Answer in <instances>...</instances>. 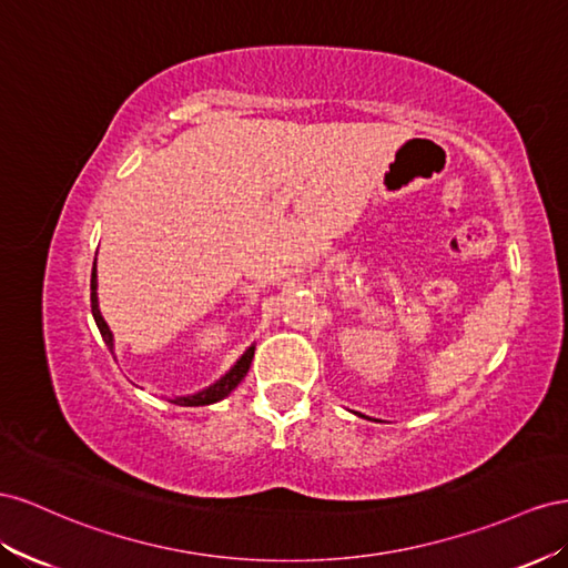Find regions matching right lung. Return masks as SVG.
I'll return each mask as SVG.
<instances>
[{
  "instance_id": "1",
  "label": "right lung",
  "mask_w": 568,
  "mask_h": 568,
  "mask_svg": "<svg viewBox=\"0 0 568 568\" xmlns=\"http://www.w3.org/2000/svg\"><path fill=\"white\" fill-rule=\"evenodd\" d=\"M94 262H97V258H94ZM90 302H92V316L97 321V328H100L109 352L113 354L111 331H109L106 321L100 314V304H97V273L94 271H92V281H90ZM252 356H254V347H250L245 354H242L240 362L221 381H216L212 387H206V390H202L197 395H190V397H175L173 404H181V407H204V404H214V402L223 399L225 395H231V390H235L237 383L247 376L250 364H252Z\"/></svg>"
}]
</instances>
